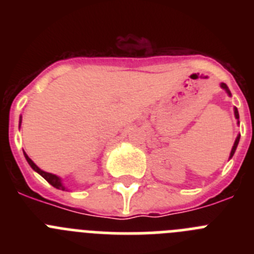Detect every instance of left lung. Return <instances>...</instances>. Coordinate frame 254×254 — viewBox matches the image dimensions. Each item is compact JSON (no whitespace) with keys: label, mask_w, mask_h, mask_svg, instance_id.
Returning <instances> with one entry per match:
<instances>
[{"label":"left lung","mask_w":254,"mask_h":254,"mask_svg":"<svg viewBox=\"0 0 254 254\" xmlns=\"http://www.w3.org/2000/svg\"><path fill=\"white\" fill-rule=\"evenodd\" d=\"M221 87H223V89H225L226 90V93L229 94V95H230V91H229V89H228V86H226L225 84H221ZM234 113H235V118H237V120H239V113H238V109L237 108H234ZM239 123V122H238ZM239 138H241V136H238L237 138H235V142H234V146H233V149H232V152H230V158H232L233 155H234V152H235V150H237V146H238V143H239Z\"/></svg>","instance_id":"obj_1"}]
</instances>
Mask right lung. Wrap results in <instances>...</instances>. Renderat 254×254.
<instances>
[{
    "instance_id": "1",
    "label": "right lung",
    "mask_w": 254,
    "mask_h": 254,
    "mask_svg": "<svg viewBox=\"0 0 254 254\" xmlns=\"http://www.w3.org/2000/svg\"><path fill=\"white\" fill-rule=\"evenodd\" d=\"M20 122H21V121H20ZM25 158H26V160H28L29 165H30V167L33 168V169H34L35 172L39 173L40 176L43 177V178L46 179L47 182H48L49 185H52L55 188H57V190H64V186H62V183H61V179L58 178L57 176H55V174H51V173L43 172V170H42V169H39V168H38L37 165H35V164L33 163V160H31V159L29 158V156L26 154H25Z\"/></svg>"
}]
</instances>
